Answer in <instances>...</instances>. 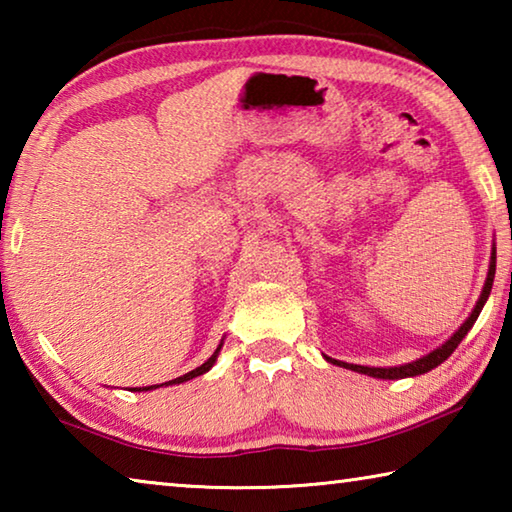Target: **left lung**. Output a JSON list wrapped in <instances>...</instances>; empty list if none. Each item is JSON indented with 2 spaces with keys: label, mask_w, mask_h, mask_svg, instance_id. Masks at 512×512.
Here are the masks:
<instances>
[{
  "label": "left lung",
  "mask_w": 512,
  "mask_h": 512,
  "mask_svg": "<svg viewBox=\"0 0 512 512\" xmlns=\"http://www.w3.org/2000/svg\"><path fill=\"white\" fill-rule=\"evenodd\" d=\"M495 268H497V248H495V244H492L488 277H485L483 291H481L479 300H476L472 314L465 318V323H463L461 327H458L456 332H454L452 336H449V339H447L443 345H438L436 350H431L429 354H424V357L415 359V361H411V363H402V366H388V368L357 366V363H345V361H339V359L325 357V354H323V357H325L329 363H334V366L348 368V370L359 372V375H368V377H375V379H404V377H418V375H424V372H429V370H433L436 366H440V363H443V361L449 357V354H452V352L458 348V343H461V341L465 339L467 332H470L472 325L476 323V318H479L481 309H483V305H485V300H488L490 291H492V282H495Z\"/></svg>",
  "instance_id": "8db88e82"
}]
</instances>
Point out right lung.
<instances>
[{"instance_id":"add662e5","label":"right lung","mask_w":512,"mask_h":512,"mask_svg":"<svg viewBox=\"0 0 512 512\" xmlns=\"http://www.w3.org/2000/svg\"><path fill=\"white\" fill-rule=\"evenodd\" d=\"M221 348H223V339H221V343H219V348L214 350V354L210 359H207L203 366H198V368H194V370H189L187 375H183V377H176V379H171V381H164V384H155V386H142V388H131L133 393H140V391H153V388H160V386H173V384H183V381H189V379H194V377H198V375H205L207 370H212V366L216 363V359H219V352H221Z\"/></svg>"}]
</instances>
